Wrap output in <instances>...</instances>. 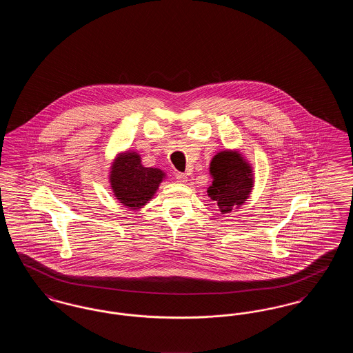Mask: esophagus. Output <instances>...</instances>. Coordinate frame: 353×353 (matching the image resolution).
<instances>
[{
    "instance_id": "esophagus-1",
    "label": "esophagus",
    "mask_w": 353,
    "mask_h": 353,
    "mask_svg": "<svg viewBox=\"0 0 353 353\" xmlns=\"http://www.w3.org/2000/svg\"><path fill=\"white\" fill-rule=\"evenodd\" d=\"M176 180H177L179 183H181V184H186V181H188V176H186L185 173H180V172H177V173H176Z\"/></svg>"
}]
</instances>
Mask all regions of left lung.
Wrapping results in <instances>:
<instances>
[{
	"label": "left lung",
	"instance_id": "1",
	"mask_svg": "<svg viewBox=\"0 0 353 353\" xmlns=\"http://www.w3.org/2000/svg\"><path fill=\"white\" fill-rule=\"evenodd\" d=\"M209 173L213 181L208 188V196L216 201L222 214L239 209L250 197L254 186L252 164L238 150L214 154Z\"/></svg>",
	"mask_w": 353,
	"mask_h": 353
}]
</instances>
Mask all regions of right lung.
<instances>
[{"instance_id":"obj_1","label":"right lung","mask_w":353,"mask_h":353,"mask_svg":"<svg viewBox=\"0 0 353 353\" xmlns=\"http://www.w3.org/2000/svg\"><path fill=\"white\" fill-rule=\"evenodd\" d=\"M165 172L159 168H147L141 164L137 152H120L110 167L108 183L115 199L131 210H137L151 201Z\"/></svg>"}]
</instances>
